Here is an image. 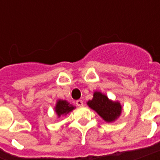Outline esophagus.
Wrapping results in <instances>:
<instances>
[{"label":"esophagus","instance_id":"1","mask_svg":"<svg viewBox=\"0 0 160 160\" xmlns=\"http://www.w3.org/2000/svg\"><path fill=\"white\" fill-rule=\"evenodd\" d=\"M76 105L79 107H82L84 105V103H83V101L81 100H79L76 101Z\"/></svg>","mask_w":160,"mask_h":160}]
</instances>
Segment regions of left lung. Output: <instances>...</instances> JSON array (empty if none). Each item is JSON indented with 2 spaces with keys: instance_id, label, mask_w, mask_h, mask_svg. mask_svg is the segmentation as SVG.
<instances>
[{
  "instance_id": "obj_1",
  "label": "left lung",
  "mask_w": 160,
  "mask_h": 160,
  "mask_svg": "<svg viewBox=\"0 0 160 160\" xmlns=\"http://www.w3.org/2000/svg\"><path fill=\"white\" fill-rule=\"evenodd\" d=\"M87 105L95 110L107 123H112L117 120L123 110L119 101L110 100L100 91L94 92L92 100L88 101Z\"/></svg>"
}]
</instances>
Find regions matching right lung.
<instances>
[{"mask_svg": "<svg viewBox=\"0 0 160 160\" xmlns=\"http://www.w3.org/2000/svg\"><path fill=\"white\" fill-rule=\"evenodd\" d=\"M54 109H55V112L57 118H60V116L66 115L70 112L72 111L73 109H75V106L70 105L67 100H58Z\"/></svg>", "mask_w": 160, "mask_h": 160, "instance_id": "add662e5", "label": "right lung"}]
</instances>
